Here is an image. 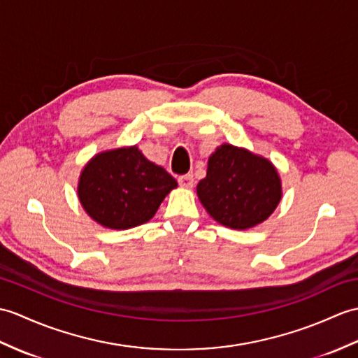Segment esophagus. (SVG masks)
Wrapping results in <instances>:
<instances>
[{"instance_id":"1","label":"esophagus","mask_w":358,"mask_h":358,"mask_svg":"<svg viewBox=\"0 0 358 358\" xmlns=\"http://www.w3.org/2000/svg\"><path fill=\"white\" fill-rule=\"evenodd\" d=\"M178 182H180L181 187L192 189L194 187V176H192V173H186V176H181L178 178Z\"/></svg>"}]
</instances>
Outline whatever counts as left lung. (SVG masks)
Returning a JSON list of instances; mask_svg holds the SVG:
<instances>
[{
  "mask_svg": "<svg viewBox=\"0 0 358 358\" xmlns=\"http://www.w3.org/2000/svg\"><path fill=\"white\" fill-rule=\"evenodd\" d=\"M196 195L221 226L247 230L276 210L282 199V181L268 159L245 148L222 143L209 157Z\"/></svg>",
  "mask_w": 358,
  "mask_h": 358,
  "instance_id": "obj_1",
  "label": "left lung"
}]
</instances>
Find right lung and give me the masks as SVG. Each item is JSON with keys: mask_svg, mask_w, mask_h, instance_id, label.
<instances>
[{"mask_svg": "<svg viewBox=\"0 0 358 358\" xmlns=\"http://www.w3.org/2000/svg\"><path fill=\"white\" fill-rule=\"evenodd\" d=\"M177 180L149 162L137 145L102 151L82 169L78 198L99 226L127 230L152 220Z\"/></svg>", "mask_w": 358, "mask_h": 358, "instance_id": "1", "label": "right lung"}]
</instances>
